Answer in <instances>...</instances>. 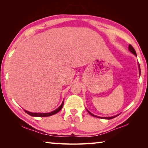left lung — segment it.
Here are the masks:
<instances>
[{
  "label": "left lung",
  "instance_id": "left-lung-1",
  "mask_svg": "<svg viewBox=\"0 0 148 148\" xmlns=\"http://www.w3.org/2000/svg\"><path fill=\"white\" fill-rule=\"evenodd\" d=\"M128 49L130 50V51L133 53V54H134L136 56H137V54H136V50L134 49V48H133V46H132L131 45H129V46H128ZM139 71H140V65H139ZM88 112L90 114L92 115V116H95V117H97V116H95V115H93V114H92V113H91L90 112H89L88 111ZM118 116V115H116V116H112V117H103V118H102V117H99V118H103V119H112V118H115V117H116V116Z\"/></svg>",
  "mask_w": 148,
  "mask_h": 148
}]
</instances>
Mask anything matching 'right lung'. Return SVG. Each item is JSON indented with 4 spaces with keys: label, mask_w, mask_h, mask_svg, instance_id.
<instances>
[{
    "label": "right lung",
    "mask_w": 148,
    "mask_h": 148,
    "mask_svg": "<svg viewBox=\"0 0 148 148\" xmlns=\"http://www.w3.org/2000/svg\"><path fill=\"white\" fill-rule=\"evenodd\" d=\"M63 106H64V101H63L61 106H60L58 109H56V110H55V111H53L51 112H48V113H36V112L34 113V112H30L29 111H27L26 110H24V111L26 113H27L28 114H29L32 116H35V117H46V116H49L53 114H55L56 113H57L58 111H60L62 108H63Z\"/></svg>",
    "instance_id": "add662e5"
}]
</instances>
